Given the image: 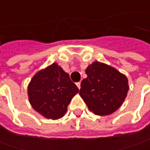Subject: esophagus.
I'll use <instances>...</instances> for the list:
<instances>
[{"label":"esophagus","instance_id":"obj_1","mask_svg":"<svg viewBox=\"0 0 150 150\" xmlns=\"http://www.w3.org/2000/svg\"><path fill=\"white\" fill-rule=\"evenodd\" d=\"M76 85L78 86V89H80V88H81V83H80V82H78V83H76Z\"/></svg>","mask_w":150,"mask_h":150}]
</instances>
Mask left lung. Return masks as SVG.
Masks as SVG:
<instances>
[{
    "label": "left lung",
    "mask_w": 150,
    "mask_h": 150,
    "mask_svg": "<svg viewBox=\"0 0 150 150\" xmlns=\"http://www.w3.org/2000/svg\"><path fill=\"white\" fill-rule=\"evenodd\" d=\"M79 94L91 112L109 115L121 107L129 89L127 77L112 67L96 61L86 68Z\"/></svg>",
    "instance_id": "left-lung-1"
}]
</instances>
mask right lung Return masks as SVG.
I'll list each match as a JSON object with an SVG mask.
<instances>
[{"label": "right lung", "mask_w": 150, "mask_h": 150, "mask_svg": "<svg viewBox=\"0 0 150 150\" xmlns=\"http://www.w3.org/2000/svg\"><path fill=\"white\" fill-rule=\"evenodd\" d=\"M78 91L69 74L56 62L37 72L27 87L32 108L46 118L53 120L64 116Z\"/></svg>", "instance_id": "1"}]
</instances>
